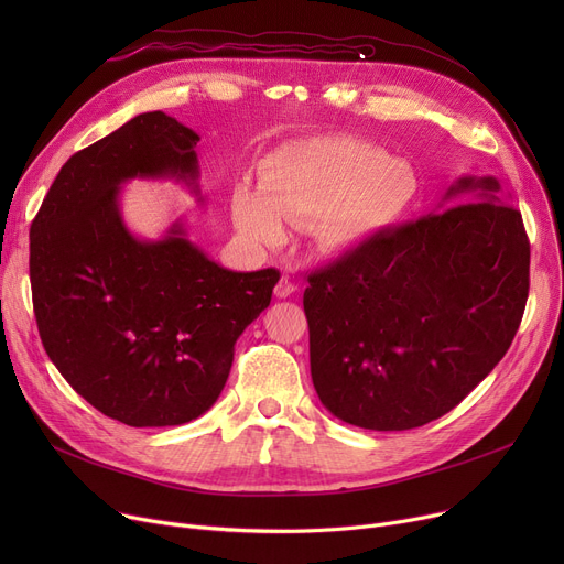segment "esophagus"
I'll return each mask as SVG.
<instances>
[{
  "mask_svg": "<svg viewBox=\"0 0 564 564\" xmlns=\"http://www.w3.org/2000/svg\"><path fill=\"white\" fill-rule=\"evenodd\" d=\"M297 290V285H294L288 276H283L279 283H276V288H274V294L279 300H285V297H290V294Z\"/></svg>",
  "mask_w": 564,
  "mask_h": 564,
  "instance_id": "esophagus-1",
  "label": "esophagus"
}]
</instances>
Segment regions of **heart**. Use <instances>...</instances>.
Returning a JSON list of instances; mask_svg holds the SVG:
<instances>
[{
    "instance_id": "obj_1",
    "label": "heart",
    "mask_w": 564,
    "mask_h": 564,
    "mask_svg": "<svg viewBox=\"0 0 564 564\" xmlns=\"http://www.w3.org/2000/svg\"><path fill=\"white\" fill-rule=\"evenodd\" d=\"M260 189L237 187L235 226L258 247L283 240V219H315L322 249L351 251L393 226L419 194V175L383 148L347 134L290 143L264 162Z\"/></svg>"
}]
</instances>
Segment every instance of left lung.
<instances>
[{
	"label": "left lung",
	"instance_id": "obj_1",
	"mask_svg": "<svg viewBox=\"0 0 564 564\" xmlns=\"http://www.w3.org/2000/svg\"><path fill=\"white\" fill-rule=\"evenodd\" d=\"M446 200L308 274L313 387L349 425L441 419L514 340L530 288L521 213L496 177H459Z\"/></svg>",
	"mask_w": 564,
	"mask_h": 564
}]
</instances>
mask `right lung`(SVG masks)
Here are the masks:
<instances>
[{"mask_svg":"<svg viewBox=\"0 0 564 564\" xmlns=\"http://www.w3.org/2000/svg\"><path fill=\"white\" fill-rule=\"evenodd\" d=\"M198 134L162 111L75 153L29 232V279L47 357L105 416L130 427L183 425L210 409L235 343L272 302L279 270L230 272L181 224L134 237L118 213L130 177L194 185Z\"/></svg>","mask_w":564,"mask_h":564,"instance_id":"1","label":"right lung"}]
</instances>
